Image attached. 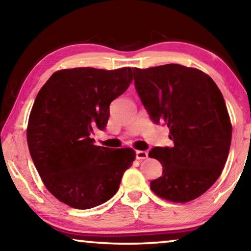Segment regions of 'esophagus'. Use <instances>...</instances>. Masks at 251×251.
Masks as SVG:
<instances>
[{
    "label": "esophagus",
    "instance_id": "1",
    "mask_svg": "<svg viewBox=\"0 0 251 251\" xmlns=\"http://www.w3.org/2000/svg\"><path fill=\"white\" fill-rule=\"evenodd\" d=\"M136 158L137 160H145V158H147L146 151H136Z\"/></svg>",
    "mask_w": 251,
    "mask_h": 251
}]
</instances>
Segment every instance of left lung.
<instances>
[{"label":"left lung","instance_id":"left-lung-1","mask_svg":"<svg viewBox=\"0 0 251 251\" xmlns=\"http://www.w3.org/2000/svg\"><path fill=\"white\" fill-rule=\"evenodd\" d=\"M133 73L151 119L168 126L173 142L150 151L163 166L151 190L172 202L192 201L211 188L228 158L232 126L224 96L211 77L196 68L170 63Z\"/></svg>","mask_w":251,"mask_h":251}]
</instances>
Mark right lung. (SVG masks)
I'll use <instances>...</instances> for the list:
<instances>
[{
    "label": "right lung",
    "instance_id": "1",
    "mask_svg": "<svg viewBox=\"0 0 251 251\" xmlns=\"http://www.w3.org/2000/svg\"><path fill=\"white\" fill-rule=\"evenodd\" d=\"M132 80L129 67L63 69L37 95L26 129L30 155L48 191L71 208L108 201L135 160L133 149L96 146L90 137L96 127L105 129L110 102Z\"/></svg>",
    "mask_w": 251,
    "mask_h": 251
}]
</instances>
